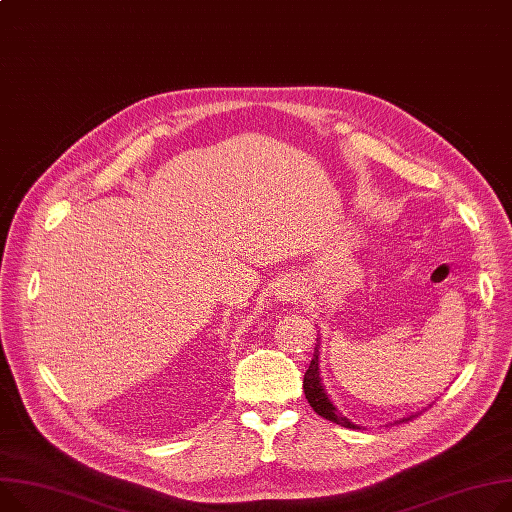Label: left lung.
I'll return each mask as SVG.
<instances>
[{"instance_id":"8db88e82","label":"left lung","mask_w":512,"mask_h":512,"mask_svg":"<svg viewBox=\"0 0 512 512\" xmlns=\"http://www.w3.org/2000/svg\"><path fill=\"white\" fill-rule=\"evenodd\" d=\"M319 348H321V337H317V346H315V354H313L311 366L306 368V372H304V381H302L304 395H306V399H309L313 410H315L321 418H325V420H329V422H333V424L344 426V428L360 430L362 426L350 422L342 412L337 410V407L333 405V401L329 399V395H327V391H325V387H323V381H321V368H319V362H321L319 356H321V352H319ZM414 416H418V414L407 416V418H403V420H399V422H407V420H412Z\"/></svg>"}]
</instances>
